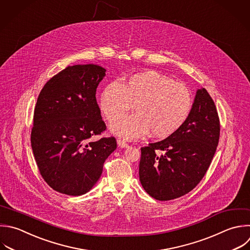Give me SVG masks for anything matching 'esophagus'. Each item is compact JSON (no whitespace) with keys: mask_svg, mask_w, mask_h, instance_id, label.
<instances>
[{"mask_svg":"<svg viewBox=\"0 0 250 250\" xmlns=\"http://www.w3.org/2000/svg\"><path fill=\"white\" fill-rule=\"evenodd\" d=\"M117 145H118V146H120V147H124V148L129 147V145H128L127 143H125L123 140H121V139H118V140H117Z\"/></svg>","mask_w":250,"mask_h":250,"instance_id":"34e87169","label":"esophagus"}]
</instances>
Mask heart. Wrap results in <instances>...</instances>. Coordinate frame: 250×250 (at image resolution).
Listing matches in <instances>:
<instances>
[{
    "label": "heart",
    "mask_w": 250,
    "mask_h": 250,
    "mask_svg": "<svg viewBox=\"0 0 250 250\" xmlns=\"http://www.w3.org/2000/svg\"><path fill=\"white\" fill-rule=\"evenodd\" d=\"M100 107L108 121H114L134 106L137 113L111 124V131L125 139L147 134L165 138L178 131L188 118L193 96L184 84L157 71L138 72L114 81L103 89Z\"/></svg>",
    "instance_id": "heart-1"
}]
</instances>
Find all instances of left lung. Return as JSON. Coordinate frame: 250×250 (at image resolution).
<instances>
[{
    "label": "left lung",
    "instance_id": "left-lung-1",
    "mask_svg": "<svg viewBox=\"0 0 250 250\" xmlns=\"http://www.w3.org/2000/svg\"><path fill=\"white\" fill-rule=\"evenodd\" d=\"M220 121L208 92L198 89L184 125L168 138L141 148L140 181L157 200H171L191 189L204 177L215 154Z\"/></svg>",
    "mask_w": 250,
    "mask_h": 250
}]
</instances>
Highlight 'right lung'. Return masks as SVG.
Returning <instances> with one entry per match:
<instances>
[{
  "label": "right lung",
  "instance_id": "obj_1",
  "mask_svg": "<svg viewBox=\"0 0 250 250\" xmlns=\"http://www.w3.org/2000/svg\"><path fill=\"white\" fill-rule=\"evenodd\" d=\"M105 71L97 64L68 66L51 78L38 97L31 146L43 179L61 193L88 192L116 149L113 137L90 142L106 129L96 100Z\"/></svg>",
  "mask_w": 250,
  "mask_h": 250
}]
</instances>
